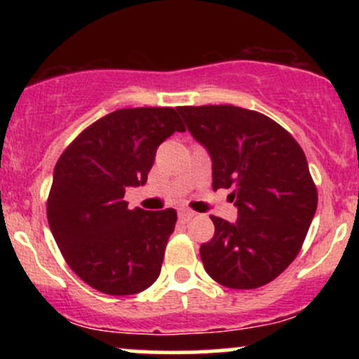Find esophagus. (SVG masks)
<instances>
[{
  "label": "esophagus",
  "mask_w": 359,
  "mask_h": 359,
  "mask_svg": "<svg viewBox=\"0 0 359 359\" xmlns=\"http://www.w3.org/2000/svg\"><path fill=\"white\" fill-rule=\"evenodd\" d=\"M196 216V212L194 211H191V209H179V219L180 221H184V222H187V221H191L192 217Z\"/></svg>",
  "instance_id": "1"
}]
</instances>
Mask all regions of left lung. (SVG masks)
Segmentation results:
<instances>
[{"label": "left lung", "mask_w": 359, "mask_h": 359, "mask_svg": "<svg viewBox=\"0 0 359 359\" xmlns=\"http://www.w3.org/2000/svg\"><path fill=\"white\" fill-rule=\"evenodd\" d=\"M212 160V189H233L234 224L211 216L214 236L201 246L209 277L229 288H258L299 255L317 208L304 150L258 111L231 104L177 108Z\"/></svg>", "instance_id": "1"}]
</instances>
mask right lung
Listing matches in <instances>:
<instances>
[{
	"mask_svg": "<svg viewBox=\"0 0 359 359\" xmlns=\"http://www.w3.org/2000/svg\"><path fill=\"white\" fill-rule=\"evenodd\" d=\"M175 131L185 126L174 108L118 109L57 160L48 226L74 273L102 294H140L158 278L177 212L131 211L125 189L147 182L156 148Z\"/></svg>",
	"mask_w": 359,
	"mask_h": 359,
	"instance_id": "right-lung-1",
	"label": "right lung"
}]
</instances>
